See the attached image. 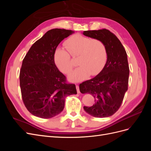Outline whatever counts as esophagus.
<instances>
[{"mask_svg": "<svg viewBox=\"0 0 151 151\" xmlns=\"http://www.w3.org/2000/svg\"><path fill=\"white\" fill-rule=\"evenodd\" d=\"M76 89H77V93H78V94L81 93V92H80V89H79V86H78V85H76Z\"/></svg>", "mask_w": 151, "mask_h": 151, "instance_id": "obj_1", "label": "esophagus"}]
</instances>
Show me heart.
<instances>
[{"mask_svg":"<svg viewBox=\"0 0 151 151\" xmlns=\"http://www.w3.org/2000/svg\"><path fill=\"white\" fill-rule=\"evenodd\" d=\"M65 46L67 49L59 47L55 50L54 60L59 69L67 74L73 67L70 54L73 57H78L77 63L80 66L68 76V79L71 81H82L90 74H98L106 62V47L99 40L77 35L67 40Z\"/></svg>","mask_w":151,"mask_h":151,"instance_id":"heart-1","label":"heart"}]
</instances>
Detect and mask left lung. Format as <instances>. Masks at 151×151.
<instances>
[{"mask_svg": "<svg viewBox=\"0 0 151 151\" xmlns=\"http://www.w3.org/2000/svg\"><path fill=\"white\" fill-rule=\"evenodd\" d=\"M83 34L101 40L108 53L102 70L79 85L81 93H89L94 98L93 106H84V109L94 117L110 116L120 107L128 90L129 67L126 51L120 41L108 29L85 31Z\"/></svg>", "mask_w": 151, "mask_h": 151, "instance_id": "obj_1", "label": "left lung"}]
</instances>
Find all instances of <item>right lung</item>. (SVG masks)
Masks as SVG:
<instances>
[{
	"label": "right lung",
	"instance_id": "right-lung-1",
	"mask_svg": "<svg viewBox=\"0 0 151 151\" xmlns=\"http://www.w3.org/2000/svg\"><path fill=\"white\" fill-rule=\"evenodd\" d=\"M74 33L52 29L32 45L27 53L19 74L22 101L34 116L50 118L60 113L65 98L76 94L74 84H66L65 76L54 61V53L62 41Z\"/></svg>",
	"mask_w": 151,
	"mask_h": 151
}]
</instances>
